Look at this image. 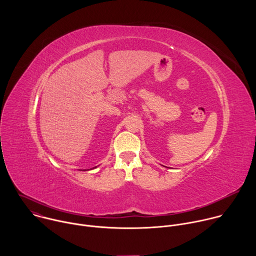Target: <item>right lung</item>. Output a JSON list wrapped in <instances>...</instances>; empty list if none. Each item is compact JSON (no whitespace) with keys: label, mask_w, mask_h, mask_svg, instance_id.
Here are the masks:
<instances>
[{"label":"right lung","mask_w":256,"mask_h":256,"mask_svg":"<svg viewBox=\"0 0 256 256\" xmlns=\"http://www.w3.org/2000/svg\"><path fill=\"white\" fill-rule=\"evenodd\" d=\"M95 168H96V167H95Z\"/></svg>","instance_id":"add662e5"}]
</instances>
